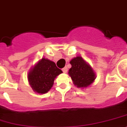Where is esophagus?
I'll return each instance as SVG.
<instances>
[{"instance_id":"esophagus-1","label":"esophagus","mask_w":127,"mask_h":127,"mask_svg":"<svg viewBox=\"0 0 127 127\" xmlns=\"http://www.w3.org/2000/svg\"><path fill=\"white\" fill-rule=\"evenodd\" d=\"M62 70H63V72L64 73H66V72H68V68H67V67H64V68H63L62 69Z\"/></svg>"}]
</instances>
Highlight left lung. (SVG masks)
<instances>
[{
    "mask_svg": "<svg viewBox=\"0 0 127 127\" xmlns=\"http://www.w3.org/2000/svg\"><path fill=\"white\" fill-rule=\"evenodd\" d=\"M72 67L68 74L73 84L77 88H86L90 86L96 77L95 73L89 64L80 56L74 57L70 61Z\"/></svg>",
    "mask_w": 127,
    "mask_h": 127,
    "instance_id": "left-lung-1",
    "label": "left lung"
}]
</instances>
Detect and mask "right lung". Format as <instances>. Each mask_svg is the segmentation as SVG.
Wrapping results in <instances>:
<instances>
[{
  "label": "right lung",
  "instance_id": "obj_1",
  "mask_svg": "<svg viewBox=\"0 0 127 127\" xmlns=\"http://www.w3.org/2000/svg\"><path fill=\"white\" fill-rule=\"evenodd\" d=\"M61 73L54 62L42 58L31 69L28 79L33 91L43 94L50 90L56 77Z\"/></svg>",
  "mask_w": 127,
  "mask_h": 127
}]
</instances>
